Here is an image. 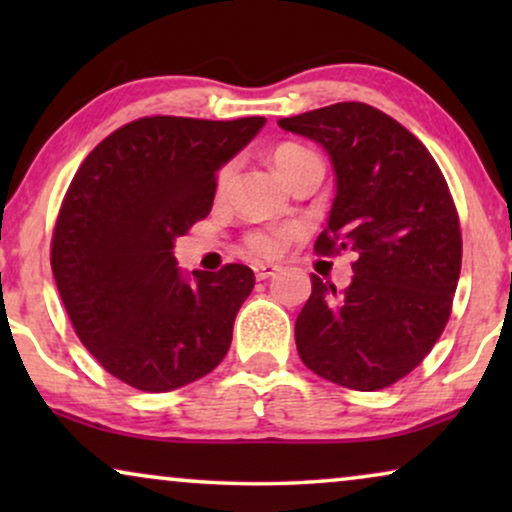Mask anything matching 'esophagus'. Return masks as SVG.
Listing matches in <instances>:
<instances>
[{"mask_svg":"<svg viewBox=\"0 0 512 512\" xmlns=\"http://www.w3.org/2000/svg\"><path fill=\"white\" fill-rule=\"evenodd\" d=\"M279 268L275 263H256L254 265V275H256V279H268V277H272L275 275Z\"/></svg>","mask_w":512,"mask_h":512,"instance_id":"1","label":"esophagus"}]
</instances>
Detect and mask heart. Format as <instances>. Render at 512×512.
<instances>
[{
  "mask_svg": "<svg viewBox=\"0 0 512 512\" xmlns=\"http://www.w3.org/2000/svg\"><path fill=\"white\" fill-rule=\"evenodd\" d=\"M312 160H319V158L314 156L312 151H307L298 144H282L275 153H272V165H275V170L279 177H282V181L289 177L296 167L312 163ZM247 242H249V247L256 251V254H275V251L279 249V242H282V235L258 230V233H251L247 237Z\"/></svg>",
  "mask_w": 512,
  "mask_h": 512,
  "instance_id": "obj_1",
  "label": "heart"
}]
</instances>
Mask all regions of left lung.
<instances>
[{"label":"left lung","instance_id":"8db88e82","mask_svg":"<svg viewBox=\"0 0 512 512\" xmlns=\"http://www.w3.org/2000/svg\"><path fill=\"white\" fill-rule=\"evenodd\" d=\"M279 128L331 158L335 198L317 254H356L347 289L312 275L296 319L300 359L340 387H389L422 363L450 319L461 270L452 195L424 144L363 102L282 118Z\"/></svg>","mask_w":512,"mask_h":512}]
</instances>
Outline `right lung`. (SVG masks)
<instances>
[{"label":"right lung","mask_w":512,"mask_h":512,"mask_svg":"<svg viewBox=\"0 0 512 512\" xmlns=\"http://www.w3.org/2000/svg\"><path fill=\"white\" fill-rule=\"evenodd\" d=\"M265 125L151 116L95 146L74 174L51 268L83 347L118 380L163 394L219 366L254 272L177 265L174 240L212 209L216 172Z\"/></svg>","instance_id":"right-lung-1"}]
</instances>
